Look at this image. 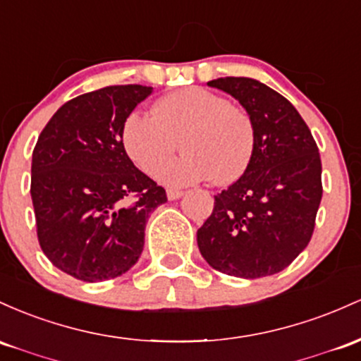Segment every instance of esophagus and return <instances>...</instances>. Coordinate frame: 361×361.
<instances>
[{"label":"esophagus","mask_w":361,"mask_h":361,"mask_svg":"<svg viewBox=\"0 0 361 361\" xmlns=\"http://www.w3.org/2000/svg\"><path fill=\"white\" fill-rule=\"evenodd\" d=\"M182 191H179V189H167V197L170 201H173V200H179V197L182 196Z\"/></svg>","instance_id":"1"}]
</instances>
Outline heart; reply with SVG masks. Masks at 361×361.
Masks as SVG:
<instances>
[{
  "mask_svg": "<svg viewBox=\"0 0 361 361\" xmlns=\"http://www.w3.org/2000/svg\"><path fill=\"white\" fill-rule=\"evenodd\" d=\"M177 139L186 153L160 171L165 184L212 179L225 185L249 167L256 131L244 109L201 87L169 93L157 100L153 114L133 111L123 124L124 149L149 176L171 156Z\"/></svg>",
  "mask_w": 361,
  "mask_h": 361,
  "instance_id": "obj_1",
  "label": "heart"
}]
</instances>
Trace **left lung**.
<instances>
[{
    "label": "left lung",
    "instance_id": "left-lung-1",
    "mask_svg": "<svg viewBox=\"0 0 361 361\" xmlns=\"http://www.w3.org/2000/svg\"><path fill=\"white\" fill-rule=\"evenodd\" d=\"M208 85L240 102L254 123L256 145L240 179L214 196L197 247L220 273L271 276L310 242L322 200L319 148L297 109L268 85L244 76Z\"/></svg>",
    "mask_w": 361,
    "mask_h": 361
}]
</instances>
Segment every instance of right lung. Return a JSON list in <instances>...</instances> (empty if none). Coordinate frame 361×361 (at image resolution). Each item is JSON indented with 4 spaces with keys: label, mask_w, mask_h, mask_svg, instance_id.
<instances>
[{
    "label": "right lung",
    "mask_w": 361,
    "mask_h": 361,
    "mask_svg": "<svg viewBox=\"0 0 361 361\" xmlns=\"http://www.w3.org/2000/svg\"><path fill=\"white\" fill-rule=\"evenodd\" d=\"M152 92L114 85L83 93L59 107L40 133L30 184L39 244L73 278L97 283L131 269L149 213L167 201L123 145L124 121Z\"/></svg>",
    "instance_id": "obj_1"
}]
</instances>
